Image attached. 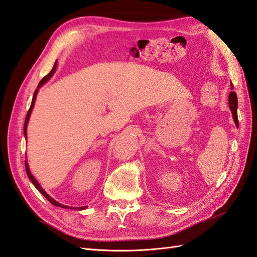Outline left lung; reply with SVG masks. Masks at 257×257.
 Masks as SVG:
<instances>
[{
    "instance_id": "1",
    "label": "left lung",
    "mask_w": 257,
    "mask_h": 257,
    "mask_svg": "<svg viewBox=\"0 0 257 257\" xmlns=\"http://www.w3.org/2000/svg\"><path fill=\"white\" fill-rule=\"evenodd\" d=\"M231 92L230 96H228V106H230V109L233 114V119L235 121V124L238 125V119H237V96L236 92L233 91L234 90V86L231 84Z\"/></svg>"
}]
</instances>
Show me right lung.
I'll use <instances>...</instances> for the list:
<instances>
[{
  "mask_svg": "<svg viewBox=\"0 0 257 257\" xmlns=\"http://www.w3.org/2000/svg\"><path fill=\"white\" fill-rule=\"evenodd\" d=\"M56 67H57V61L55 62V64H54V67H53V69L51 70L50 73H48L44 78H43L41 81H40V84H38V86H37V89L35 90V92H34V96H33V99H32V103H31V107H30V109H29V111H27V114H26V118H25V123H24V136H25V138H26V128H27V123H29V119H30V116H31V112H32V110H33V107H34V103H35V99H36V95H37V91H38V88H40L41 86H43V84H45L46 81L50 79L52 76H53V74L55 73V70H56ZM25 169H26V173H27V177H29V179L31 180L32 181V183L35 185V188L40 191V192L45 196V198L51 202V203L53 204V205H55V206H59V207H64V209H74V210H84V209H86L87 206H81V207H73V206H67V205H64V204H61V203H58V202L56 201V200H54L52 196H50L48 195L45 191H44V189H43L42 187H41V184L38 183L37 181H36V179L33 177V174L31 173V171H30V168H29V165H27V162L25 161Z\"/></svg>",
  "mask_w": 257,
  "mask_h": 257,
  "instance_id": "1",
  "label": "right lung"
}]
</instances>
